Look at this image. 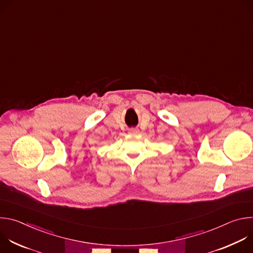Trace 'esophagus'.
I'll return each instance as SVG.
<instances>
[{"mask_svg":"<svg viewBox=\"0 0 253 253\" xmlns=\"http://www.w3.org/2000/svg\"><path fill=\"white\" fill-rule=\"evenodd\" d=\"M138 132H139V130L136 129V128H133V129L130 130V134H137Z\"/></svg>","mask_w":253,"mask_h":253,"instance_id":"34e87169","label":"esophagus"}]
</instances>
